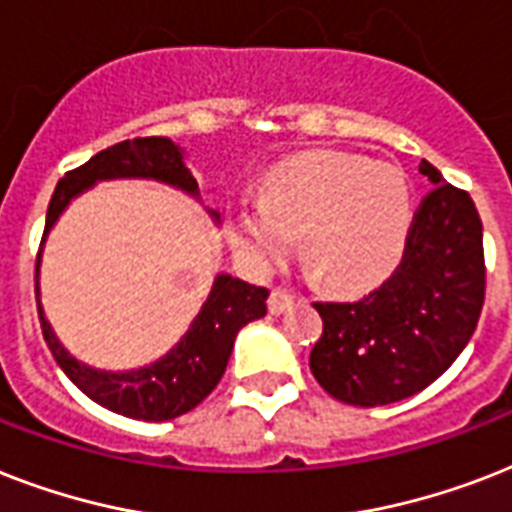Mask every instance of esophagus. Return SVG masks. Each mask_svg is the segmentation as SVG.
Here are the masks:
<instances>
[{
    "label": "esophagus",
    "mask_w": 512,
    "mask_h": 512,
    "mask_svg": "<svg viewBox=\"0 0 512 512\" xmlns=\"http://www.w3.org/2000/svg\"><path fill=\"white\" fill-rule=\"evenodd\" d=\"M292 305H295V297L289 295V292H284V289H273L271 297H268V311H271L273 316L287 313Z\"/></svg>",
    "instance_id": "esophagus-1"
}]
</instances>
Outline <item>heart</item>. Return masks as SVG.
Instances as JSON below:
<instances>
[{
	"label": "heart",
	"mask_w": 512,
	"mask_h": 512,
	"mask_svg": "<svg viewBox=\"0 0 512 512\" xmlns=\"http://www.w3.org/2000/svg\"><path fill=\"white\" fill-rule=\"evenodd\" d=\"M412 193L404 175L345 151H313L273 172L263 201L236 209L231 239L241 260L271 271L300 252L324 287H374L404 252Z\"/></svg>",
	"instance_id": "heart-1"
}]
</instances>
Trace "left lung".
Masks as SVG:
<instances>
[{
  "instance_id": "left-lung-1",
  "label": "left lung",
  "mask_w": 512,
  "mask_h": 512,
  "mask_svg": "<svg viewBox=\"0 0 512 512\" xmlns=\"http://www.w3.org/2000/svg\"><path fill=\"white\" fill-rule=\"evenodd\" d=\"M433 183L390 279L356 303H316L324 332L311 372L353 406L409 398L454 364L484 308V228L468 193L422 159Z\"/></svg>"
}]
</instances>
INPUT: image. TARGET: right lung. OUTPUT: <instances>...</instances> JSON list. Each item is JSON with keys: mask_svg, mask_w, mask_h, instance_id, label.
I'll return each instance as SVG.
<instances>
[{"mask_svg": "<svg viewBox=\"0 0 512 512\" xmlns=\"http://www.w3.org/2000/svg\"><path fill=\"white\" fill-rule=\"evenodd\" d=\"M132 177L172 185L177 191L199 199V183L185 167L180 146H175L170 138L124 140L95 154L90 162L68 172L55 185L50 207H47L42 247L52 225L58 223V217L79 193L100 180H132ZM209 215L220 220V212L215 209H209ZM39 260H36V305H39L42 335L50 345L52 356L84 396L132 420H175L180 414L191 412L193 406H199L223 377L239 329L247 327L249 321L263 319L268 311L265 308L268 289L233 279L228 273H217L215 284L209 289L196 319L191 321L188 332L162 358L138 369H127V372H106L71 356L58 335L52 332L39 303Z\"/></svg>", "mask_w": 512, "mask_h": 512, "instance_id": "obj_1", "label": "right lung"}]
</instances>
